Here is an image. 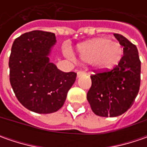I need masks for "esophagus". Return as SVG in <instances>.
I'll return each instance as SVG.
<instances>
[{
    "label": "esophagus",
    "mask_w": 147,
    "mask_h": 147,
    "mask_svg": "<svg viewBox=\"0 0 147 147\" xmlns=\"http://www.w3.org/2000/svg\"><path fill=\"white\" fill-rule=\"evenodd\" d=\"M85 74H86V72H85V71H78L77 75H78V78H79V77H81L82 75H84Z\"/></svg>",
    "instance_id": "34e87169"
}]
</instances>
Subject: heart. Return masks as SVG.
<instances>
[{"mask_svg": "<svg viewBox=\"0 0 147 147\" xmlns=\"http://www.w3.org/2000/svg\"><path fill=\"white\" fill-rule=\"evenodd\" d=\"M79 58L83 62L92 63L99 69H109L122 58L120 44L108 38H96L78 46Z\"/></svg>", "mask_w": 147, "mask_h": 147, "instance_id": "heart-1", "label": "heart"}]
</instances>
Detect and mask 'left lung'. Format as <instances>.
<instances>
[{"label": "left lung", "instance_id": "obj_1", "mask_svg": "<svg viewBox=\"0 0 147 147\" xmlns=\"http://www.w3.org/2000/svg\"><path fill=\"white\" fill-rule=\"evenodd\" d=\"M114 36L123 47L119 64L111 70L91 75L92 87L87 94L96 115L116 117L125 113L137 97L141 82V61L137 47L118 33Z\"/></svg>", "mask_w": 147, "mask_h": 147}]
</instances>
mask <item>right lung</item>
<instances>
[{"instance_id": "obj_1", "label": "right lung", "mask_w": 147, "mask_h": 147, "mask_svg": "<svg viewBox=\"0 0 147 147\" xmlns=\"http://www.w3.org/2000/svg\"><path fill=\"white\" fill-rule=\"evenodd\" d=\"M55 42V33L50 32H26L14 40L9 55V82L14 94L25 108L38 114L59 110L76 80V73L60 71L50 62Z\"/></svg>"}]
</instances>
